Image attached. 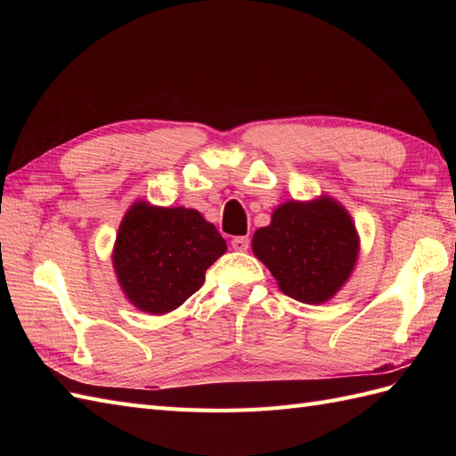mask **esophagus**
<instances>
[{
    "instance_id": "esophagus-1",
    "label": "esophagus",
    "mask_w": 456,
    "mask_h": 456,
    "mask_svg": "<svg viewBox=\"0 0 456 456\" xmlns=\"http://www.w3.org/2000/svg\"><path fill=\"white\" fill-rule=\"evenodd\" d=\"M231 247L235 250H247L250 247V239L248 237H233L231 240Z\"/></svg>"
}]
</instances>
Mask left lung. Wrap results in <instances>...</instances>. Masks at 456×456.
Returning <instances> with one entry per match:
<instances>
[{
  "instance_id": "left-lung-1",
  "label": "left lung",
  "mask_w": 456,
  "mask_h": 456,
  "mask_svg": "<svg viewBox=\"0 0 456 456\" xmlns=\"http://www.w3.org/2000/svg\"><path fill=\"white\" fill-rule=\"evenodd\" d=\"M253 253L286 296L323 304L351 276L358 235L351 216L331 198L288 201L273 213L268 227L256 231Z\"/></svg>"
}]
</instances>
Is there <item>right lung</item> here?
<instances>
[{
	"instance_id": "obj_1",
	"label": "right lung",
	"mask_w": 456,
	"mask_h": 456,
	"mask_svg": "<svg viewBox=\"0 0 456 456\" xmlns=\"http://www.w3.org/2000/svg\"><path fill=\"white\" fill-rule=\"evenodd\" d=\"M225 250V239L200 211L137 201L121 221L113 266L129 302L160 315L196 294Z\"/></svg>"
}]
</instances>
